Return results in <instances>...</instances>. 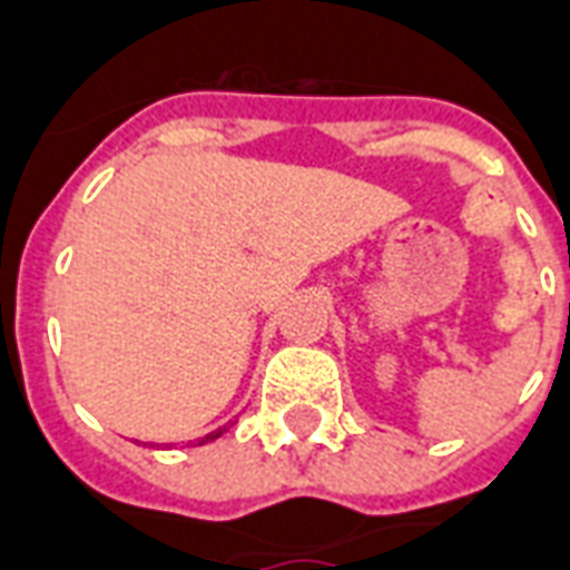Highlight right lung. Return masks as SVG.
Masks as SVG:
<instances>
[{
  "label": "right lung",
  "instance_id": "obj_1",
  "mask_svg": "<svg viewBox=\"0 0 570 570\" xmlns=\"http://www.w3.org/2000/svg\"><path fill=\"white\" fill-rule=\"evenodd\" d=\"M228 426H230V423H225V426H219V430H213V432H207V435H200V439H198V442H195V444H207V442H216V439H219L222 432H228Z\"/></svg>",
  "mask_w": 570,
  "mask_h": 570
}]
</instances>
